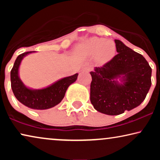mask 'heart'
Masks as SVG:
<instances>
[{"label":"heart","mask_w":160,"mask_h":160,"mask_svg":"<svg viewBox=\"0 0 160 160\" xmlns=\"http://www.w3.org/2000/svg\"><path fill=\"white\" fill-rule=\"evenodd\" d=\"M117 52L115 43L111 40L92 37L75 47L74 53L79 58H94L102 63H107L112 60Z\"/></svg>","instance_id":"b5f03b06"}]
</instances>
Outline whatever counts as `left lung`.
Masks as SVG:
<instances>
[{"instance_id": "8db88e82", "label": "left lung", "mask_w": 160, "mask_h": 160, "mask_svg": "<svg viewBox=\"0 0 160 160\" xmlns=\"http://www.w3.org/2000/svg\"><path fill=\"white\" fill-rule=\"evenodd\" d=\"M118 54L90 72V101L96 111L119 115L136 108L152 85V68L143 55L120 40H114Z\"/></svg>"}]
</instances>
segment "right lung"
Masks as SVG:
<instances>
[{
    "label": "right lung",
    "mask_w": 160,
    "mask_h": 160,
    "mask_svg": "<svg viewBox=\"0 0 160 160\" xmlns=\"http://www.w3.org/2000/svg\"><path fill=\"white\" fill-rule=\"evenodd\" d=\"M34 52H27L17 57L11 71V85L14 96L22 104L35 110H46L62 101L68 87L76 82L78 74L60 78L44 88H30L20 79L19 69L23 58Z\"/></svg>",
    "instance_id": "add662e5"
}]
</instances>
